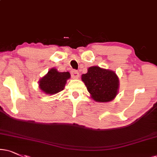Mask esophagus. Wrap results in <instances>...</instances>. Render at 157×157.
<instances>
[{
	"mask_svg": "<svg viewBox=\"0 0 157 157\" xmlns=\"http://www.w3.org/2000/svg\"><path fill=\"white\" fill-rule=\"evenodd\" d=\"M71 76H72L73 78H78L79 73H78V71H76V70H73V71H71Z\"/></svg>",
	"mask_w": 157,
	"mask_h": 157,
	"instance_id": "1",
	"label": "esophagus"
}]
</instances>
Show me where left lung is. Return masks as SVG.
Returning <instances> with one entry per match:
<instances>
[{"label": "left lung", "mask_w": 157, "mask_h": 157, "mask_svg": "<svg viewBox=\"0 0 157 157\" xmlns=\"http://www.w3.org/2000/svg\"><path fill=\"white\" fill-rule=\"evenodd\" d=\"M82 79L91 97L97 102H109L117 96L119 78L115 72L93 66L88 69Z\"/></svg>", "instance_id": "left-lung-1"}]
</instances>
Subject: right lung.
Here are the masks:
<instances>
[{
  "mask_svg": "<svg viewBox=\"0 0 157 157\" xmlns=\"http://www.w3.org/2000/svg\"><path fill=\"white\" fill-rule=\"evenodd\" d=\"M70 77L69 72H58L57 69L52 68L40 79L39 86L46 94H56L63 90L67 79L70 78Z\"/></svg>",
  "mask_w": 157,
  "mask_h": 157,
  "instance_id": "obj_1",
  "label": "right lung"
}]
</instances>
